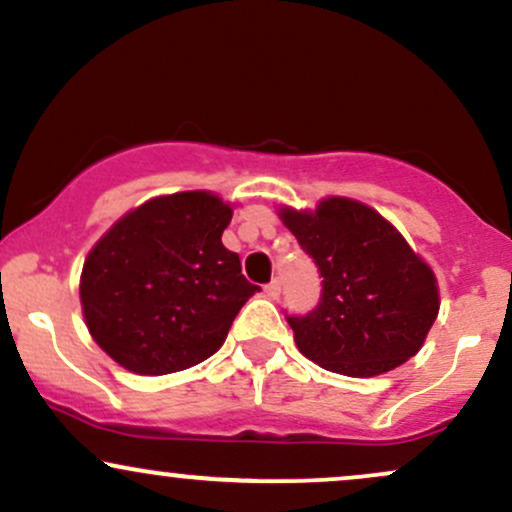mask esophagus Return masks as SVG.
<instances>
[{
    "label": "esophagus",
    "instance_id": "34e87169",
    "mask_svg": "<svg viewBox=\"0 0 512 512\" xmlns=\"http://www.w3.org/2000/svg\"><path fill=\"white\" fill-rule=\"evenodd\" d=\"M264 296H267L269 301H279V296H281V284H279V279H274L272 284L264 286Z\"/></svg>",
    "mask_w": 512,
    "mask_h": 512
}]
</instances>
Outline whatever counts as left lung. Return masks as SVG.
I'll return each instance as SVG.
<instances>
[{
    "mask_svg": "<svg viewBox=\"0 0 512 512\" xmlns=\"http://www.w3.org/2000/svg\"><path fill=\"white\" fill-rule=\"evenodd\" d=\"M281 221L313 257L320 303L289 315L298 351L317 366L370 378L402 366L438 317L431 267L402 233L356 199H322L315 211L281 209Z\"/></svg>",
    "mask_w": 512,
    "mask_h": 512,
    "instance_id": "obj_1",
    "label": "left lung"
}]
</instances>
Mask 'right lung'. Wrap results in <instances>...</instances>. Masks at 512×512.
<instances>
[{
    "label": "right lung",
    "instance_id": "right-lung-1",
    "mask_svg": "<svg viewBox=\"0 0 512 512\" xmlns=\"http://www.w3.org/2000/svg\"><path fill=\"white\" fill-rule=\"evenodd\" d=\"M231 216L211 192H175L129 211L93 245L81 308L91 337L122 368L166 375L221 349L260 291L221 243Z\"/></svg>",
    "mask_w": 512,
    "mask_h": 512
}]
</instances>
